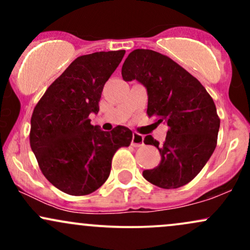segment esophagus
<instances>
[{"label":"esophagus","instance_id":"obj_1","mask_svg":"<svg viewBox=\"0 0 250 250\" xmlns=\"http://www.w3.org/2000/svg\"><path fill=\"white\" fill-rule=\"evenodd\" d=\"M131 146L133 147H142L143 146V136L142 135L137 134V133H134L133 134V139H131Z\"/></svg>","mask_w":250,"mask_h":250}]
</instances>
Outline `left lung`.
<instances>
[{"instance_id":"8db88e82","label":"left lung","mask_w":250,"mask_h":250,"mask_svg":"<svg viewBox=\"0 0 250 250\" xmlns=\"http://www.w3.org/2000/svg\"><path fill=\"white\" fill-rule=\"evenodd\" d=\"M122 77L147 88L148 116L168 125L163 145L150 135L145 137L146 145L159 149L161 162L143 171V177L163 189L187 185L216 148L220 119L211 96L191 74L154 50L131 51L122 65Z\"/></svg>"}]
</instances>
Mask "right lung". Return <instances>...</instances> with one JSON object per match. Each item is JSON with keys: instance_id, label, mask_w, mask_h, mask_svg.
Wrapping results in <instances>:
<instances>
[{"instance_id": "right-lung-1", "label": "right lung", "mask_w": 250, "mask_h": 250, "mask_svg": "<svg viewBox=\"0 0 250 250\" xmlns=\"http://www.w3.org/2000/svg\"><path fill=\"white\" fill-rule=\"evenodd\" d=\"M125 54L99 51L77 57L34 108L31 150L45 179L63 193L82 196L99 189L109 177L117 149L130 145V129L117 125L109 133L89 119L99 113L103 85Z\"/></svg>"}]
</instances>
